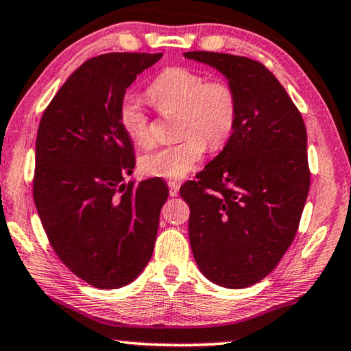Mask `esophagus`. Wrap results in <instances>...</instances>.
Here are the masks:
<instances>
[{
	"mask_svg": "<svg viewBox=\"0 0 351 351\" xmlns=\"http://www.w3.org/2000/svg\"><path fill=\"white\" fill-rule=\"evenodd\" d=\"M168 189H170V196H178L180 193V184L176 181H168Z\"/></svg>",
	"mask_w": 351,
	"mask_h": 351,
	"instance_id": "34e87169",
	"label": "esophagus"
}]
</instances>
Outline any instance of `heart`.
Segmentation results:
<instances>
[{"label":"heart","instance_id":"heart-1","mask_svg":"<svg viewBox=\"0 0 351 351\" xmlns=\"http://www.w3.org/2000/svg\"><path fill=\"white\" fill-rule=\"evenodd\" d=\"M147 94L160 113H178L176 131L183 137L180 143L141 157V170L149 176L183 178L201 162L206 144L212 150L223 147L237 128L238 94L225 79L207 81L199 71L173 66L150 82ZM118 121L134 144L147 147L152 143L150 118L136 99L121 100Z\"/></svg>","mask_w":351,"mask_h":351}]
</instances>
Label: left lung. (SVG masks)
Returning <instances> with one entry per match:
<instances>
[{
    "label": "left lung",
    "instance_id": "1",
    "mask_svg": "<svg viewBox=\"0 0 351 351\" xmlns=\"http://www.w3.org/2000/svg\"><path fill=\"white\" fill-rule=\"evenodd\" d=\"M184 56L219 69L239 100L227 145L180 189L191 208V250L208 280L246 288L272 272L298 232L311 183L304 121L259 61L214 51Z\"/></svg>",
    "mask_w": 351,
    "mask_h": 351
}]
</instances>
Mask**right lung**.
Returning a JSON list of instances; mask_svg holds the SVG:
<instances>
[{"instance_id": "add662e5", "label": "right lung", "mask_w": 351, "mask_h": 351, "mask_svg": "<svg viewBox=\"0 0 351 351\" xmlns=\"http://www.w3.org/2000/svg\"><path fill=\"white\" fill-rule=\"evenodd\" d=\"M162 53H105L82 63L42 114L34 201L61 263L88 285L131 283L152 257L168 189L160 178L124 183L134 170L118 121L126 88Z\"/></svg>"}]
</instances>
